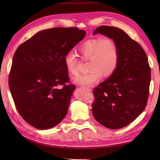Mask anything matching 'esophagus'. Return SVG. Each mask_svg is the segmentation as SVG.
Here are the masks:
<instances>
[{
  "instance_id": "esophagus-1",
  "label": "esophagus",
  "mask_w": 160,
  "mask_h": 160,
  "mask_svg": "<svg viewBox=\"0 0 160 160\" xmlns=\"http://www.w3.org/2000/svg\"><path fill=\"white\" fill-rule=\"evenodd\" d=\"M82 89H84V90H86V91H91V89L89 87H82Z\"/></svg>"
}]
</instances>
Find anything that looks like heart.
Listing matches in <instances>:
<instances>
[{
	"mask_svg": "<svg viewBox=\"0 0 160 160\" xmlns=\"http://www.w3.org/2000/svg\"><path fill=\"white\" fill-rule=\"evenodd\" d=\"M83 59L88 60L89 72L78 76L75 82L80 85L90 86L99 80L102 76L108 78L116 71L119 64V49L117 43L111 38H91L83 42L78 47ZM64 65L71 76L78 73L80 62L76 54L67 53L64 58Z\"/></svg>",
	"mask_w": 160,
	"mask_h": 160,
	"instance_id": "1",
	"label": "heart"
}]
</instances>
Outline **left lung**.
<instances>
[{
  "instance_id": "obj_1",
  "label": "left lung",
  "mask_w": 160,
  "mask_h": 160,
  "mask_svg": "<svg viewBox=\"0 0 160 160\" xmlns=\"http://www.w3.org/2000/svg\"><path fill=\"white\" fill-rule=\"evenodd\" d=\"M112 38L119 49L116 71L93 89L92 113L95 119L111 129H118L134 121L147 104L151 67L144 49L127 33L115 27L103 25L93 34Z\"/></svg>"
}]
</instances>
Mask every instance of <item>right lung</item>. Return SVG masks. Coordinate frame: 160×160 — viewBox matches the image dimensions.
Wrapping results in <instances>:
<instances>
[{
    "label": "right lung",
    "mask_w": 160,
    "mask_h": 160,
    "mask_svg": "<svg viewBox=\"0 0 160 160\" xmlns=\"http://www.w3.org/2000/svg\"><path fill=\"white\" fill-rule=\"evenodd\" d=\"M85 35L78 28H52L17 48L9 87L17 111L32 127L48 129L66 116L76 86L69 84L64 58Z\"/></svg>",
    "instance_id": "obj_1"
}]
</instances>
